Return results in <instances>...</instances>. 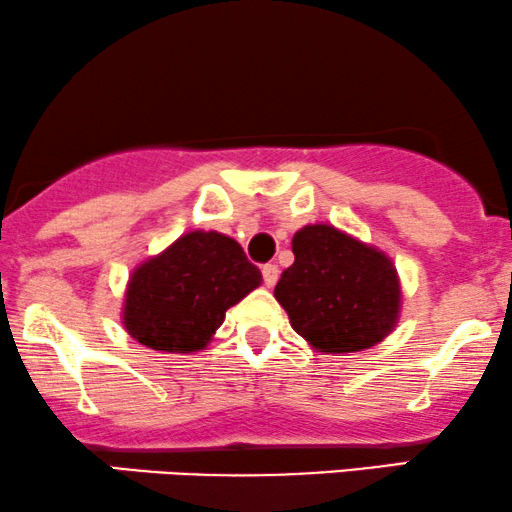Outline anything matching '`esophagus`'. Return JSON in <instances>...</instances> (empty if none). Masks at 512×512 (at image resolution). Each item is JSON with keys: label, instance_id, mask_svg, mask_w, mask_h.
Returning a JSON list of instances; mask_svg holds the SVG:
<instances>
[{"label": "esophagus", "instance_id": "obj_1", "mask_svg": "<svg viewBox=\"0 0 512 512\" xmlns=\"http://www.w3.org/2000/svg\"><path fill=\"white\" fill-rule=\"evenodd\" d=\"M261 273H263V282H266V287H273L280 278V268L275 266V263H266Z\"/></svg>", "mask_w": 512, "mask_h": 512}]
</instances>
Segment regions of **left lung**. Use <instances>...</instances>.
Returning <instances> with one entry per match:
<instances>
[{
	"mask_svg": "<svg viewBox=\"0 0 512 512\" xmlns=\"http://www.w3.org/2000/svg\"><path fill=\"white\" fill-rule=\"evenodd\" d=\"M292 254L275 299L311 350L362 352L393 333L402 285L386 251L316 222L294 232Z\"/></svg>",
	"mask_w": 512,
	"mask_h": 512,
	"instance_id": "8db88e82",
	"label": "left lung"
}]
</instances>
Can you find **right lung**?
<instances>
[{"label":"right lung","mask_w":512,"mask_h":512,"mask_svg":"<svg viewBox=\"0 0 512 512\" xmlns=\"http://www.w3.org/2000/svg\"><path fill=\"white\" fill-rule=\"evenodd\" d=\"M263 282L239 242L215 230H191L131 270L122 326L158 352L206 350L225 311Z\"/></svg>","instance_id":"add662e5"}]
</instances>
